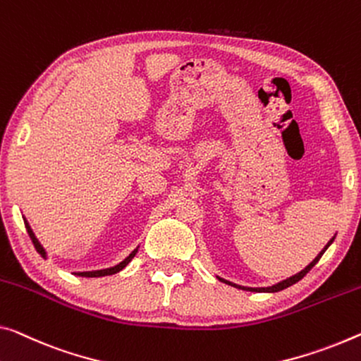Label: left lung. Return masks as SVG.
I'll list each match as a JSON object with an SVG mask.
<instances>
[{"mask_svg":"<svg viewBox=\"0 0 361 361\" xmlns=\"http://www.w3.org/2000/svg\"><path fill=\"white\" fill-rule=\"evenodd\" d=\"M334 242V237L331 238V240L326 243V247L323 248V250H321L319 253H318V257H316L312 263H310L307 268L305 269H302L300 273H297V274H293V276H290V277H287V279H284V281H281V282H277V284H274V286H271V287H243V286H237V284H232V282H229V281H226V279H223V277H218L219 281H223V282H226V284H229V286H234V287H237V289H243V290H250V292H279V290H284V289H287V287H290L292 284H295V282H298L302 279L303 276H307V273L310 269L313 268V266L319 262V258L323 257V253L328 250V247L331 245V243Z\"/></svg>","mask_w":361,"mask_h":361,"instance_id":"8db88e82","label":"left lung"}]
</instances>
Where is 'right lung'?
<instances>
[{
	"label": "right lung",
	"instance_id": "right-lung-1",
	"mask_svg": "<svg viewBox=\"0 0 361 361\" xmlns=\"http://www.w3.org/2000/svg\"><path fill=\"white\" fill-rule=\"evenodd\" d=\"M24 223H25V227H27V232H29V235H30V238H32L33 245H35V248H37V252L40 253L43 258H47V252H45V248H43V247H42V243L38 242V238L35 237V234H33L32 227H30V224H29V223H27V219H25V218H24ZM137 250H138V247L135 248L134 252H132V253L129 255V257H127L126 259H123V262H121L119 264L113 266V268H106V269H98V271H84V273H75V274H77V276H82V277H102V276H111V274H116V273H119L121 269H124L127 264H129L130 259L135 257Z\"/></svg>",
	"mask_w": 361,
	"mask_h": 361
}]
</instances>
